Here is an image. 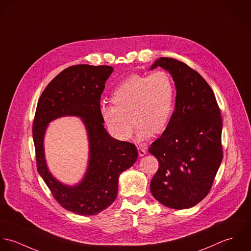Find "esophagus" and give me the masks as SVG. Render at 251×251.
I'll use <instances>...</instances> for the list:
<instances>
[{
    "label": "esophagus",
    "mask_w": 251,
    "mask_h": 251,
    "mask_svg": "<svg viewBox=\"0 0 251 251\" xmlns=\"http://www.w3.org/2000/svg\"><path fill=\"white\" fill-rule=\"evenodd\" d=\"M138 153H139V156H140V157H143V156H145V155L147 154V151H146V149H144L143 147H139V148H138Z\"/></svg>",
    "instance_id": "1"
}]
</instances>
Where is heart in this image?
<instances>
[{
    "label": "heart",
    "instance_id": "1",
    "mask_svg": "<svg viewBox=\"0 0 251 251\" xmlns=\"http://www.w3.org/2000/svg\"><path fill=\"white\" fill-rule=\"evenodd\" d=\"M174 97L175 86L168 73L158 71L150 75H134L113 90V104L100 105V117L109 133L119 140H128L133 135L132 119L138 125L139 137L148 139L166 128L172 115Z\"/></svg>",
    "mask_w": 251,
    "mask_h": 251
}]
</instances>
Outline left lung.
I'll return each mask as SVG.
<instances>
[{
    "label": "left lung",
    "instance_id": "left-lung-1",
    "mask_svg": "<svg viewBox=\"0 0 251 251\" xmlns=\"http://www.w3.org/2000/svg\"><path fill=\"white\" fill-rule=\"evenodd\" d=\"M157 67L170 73L176 96L167 128L149 150L159 162L151 194L170 208H189L207 195L223 158L220 109L207 82L186 64L161 57L151 70Z\"/></svg>",
    "mask_w": 251,
    "mask_h": 251
}]
</instances>
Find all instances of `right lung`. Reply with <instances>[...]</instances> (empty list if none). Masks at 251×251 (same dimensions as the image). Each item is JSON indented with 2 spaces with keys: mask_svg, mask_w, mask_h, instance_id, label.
I'll use <instances>...</instances> for the list:
<instances>
[{
  "mask_svg": "<svg viewBox=\"0 0 251 251\" xmlns=\"http://www.w3.org/2000/svg\"><path fill=\"white\" fill-rule=\"evenodd\" d=\"M113 68L76 65L56 75L38 101L33 123V139L38 172L51 193L64 208L81 215H94L116 199L118 177L138 158L135 145L109 136L100 114V95ZM63 116H76L89 136V166L83 179L67 186L52 176L47 168L43 141L51 121Z\"/></svg>",
  "mask_w": 251,
  "mask_h": 251,
  "instance_id": "add662e5",
  "label": "right lung"
}]
</instances>
